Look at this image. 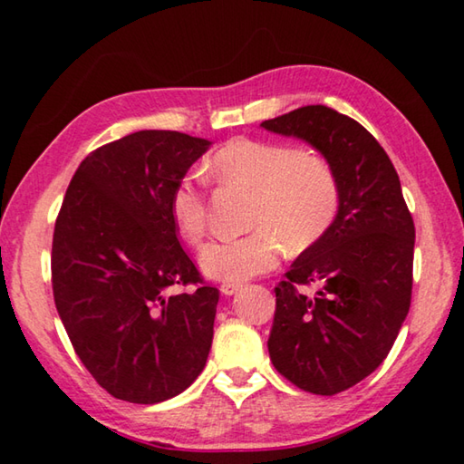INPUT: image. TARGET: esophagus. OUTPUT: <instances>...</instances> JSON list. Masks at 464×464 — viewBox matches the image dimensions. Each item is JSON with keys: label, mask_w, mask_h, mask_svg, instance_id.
Returning a JSON list of instances; mask_svg holds the SVG:
<instances>
[{"label": "esophagus", "mask_w": 464, "mask_h": 464, "mask_svg": "<svg viewBox=\"0 0 464 464\" xmlns=\"http://www.w3.org/2000/svg\"><path fill=\"white\" fill-rule=\"evenodd\" d=\"M241 288H243V282H223V285H221V293L227 295V296H231V295H235V293H239Z\"/></svg>", "instance_id": "esophagus-1"}]
</instances>
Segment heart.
Returning <instances> with one entry per match:
<instances>
[{
	"mask_svg": "<svg viewBox=\"0 0 464 464\" xmlns=\"http://www.w3.org/2000/svg\"><path fill=\"white\" fill-rule=\"evenodd\" d=\"M210 176L251 192L241 237L213 241L202 249L200 268L213 280L243 282L278 264L282 243L290 251L313 246L335 221L340 182L324 155L272 140L233 139L210 155ZM178 233L198 246L208 229L207 198L194 176L179 178L169 194Z\"/></svg>",
	"mask_w": 464,
	"mask_h": 464,
	"instance_id": "obj_1",
	"label": "heart"
}]
</instances>
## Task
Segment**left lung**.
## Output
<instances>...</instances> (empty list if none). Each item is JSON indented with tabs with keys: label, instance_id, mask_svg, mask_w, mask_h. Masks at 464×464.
Listing matches in <instances>:
<instances>
[{
	"label": "left lung",
	"instance_id": "left-lung-1",
	"mask_svg": "<svg viewBox=\"0 0 464 464\" xmlns=\"http://www.w3.org/2000/svg\"><path fill=\"white\" fill-rule=\"evenodd\" d=\"M262 127L307 140L332 163L340 208L278 282L270 360L298 389L335 395L366 379L410 313L415 227L389 155L362 124L303 106ZM317 284L315 295L304 286Z\"/></svg>",
	"mask_w": 464,
	"mask_h": 464
}]
</instances>
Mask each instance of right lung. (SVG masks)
<instances>
[{"label":"right lung","mask_w":464,"mask_h":464,"mask_svg":"<svg viewBox=\"0 0 464 464\" xmlns=\"http://www.w3.org/2000/svg\"><path fill=\"white\" fill-rule=\"evenodd\" d=\"M208 147L176 130L132 132L85 157L63 198L54 304L83 366L122 401H166L207 364L218 290L179 246L169 194Z\"/></svg>","instance_id":"add662e5"}]
</instances>
